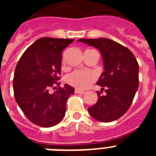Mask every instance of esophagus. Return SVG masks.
Instances as JSON below:
<instances>
[{"mask_svg":"<svg viewBox=\"0 0 156 156\" xmlns=\"http://www.w3.org/2000/svg\"><path fill=\"white\" fill-rule=\"evenodd\" d=\"M75 93L76 94H83L85 93V91H84V90H79V89H76V90H75Z\"/></svg>","mask_w":156,"mask_h":156,"instance_id":"1","label":"esophagus"}]
</instances>
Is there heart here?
Instances as JSON below:
<instances>
[{
	"label": "heart",
	"instance_id": "1",
	"mask_svg": "<svg viewBox=\"0 0 156 156\" xmlns=\"http://www.w3.org/2000/svg\"><path fill=\"white\" fill-rule=\"evenodd\" d=\"M96 80V75L91 72L80 71L76 70L69 74L66 78V83L70 86L79 89L84 90L94 82Z\"/></svg>",
	"mask_w": 156,
	"mask_h": 156
}]
</instances>
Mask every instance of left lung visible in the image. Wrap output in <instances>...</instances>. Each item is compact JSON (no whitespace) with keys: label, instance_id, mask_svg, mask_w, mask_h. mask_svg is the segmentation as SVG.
Returning <instances> with one entry per match:
<instances>
[{"label":"left lung","instance_id":"8db88e82","mask_svg":"<svg viewBox=\"0 0 156 156\" xmlns=\"http://www.w3.org/2000/svg\"><path fill=\"white\" fill-rule=\"evenodd\" d=\"M78 41L98 48L104 61V69L97 84L105 95L98 92V101L88 108L93 118L101 122L116 120L132 104L139 85V66L130 51L107 38L80 39Z\"/></svg>","mask_w":156,"mask_h":156}]
</instances>
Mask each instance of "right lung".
<instances>
[{
  "instance_id": "1",
  "label": "right lung",
  "mask_w": 156,
  "mask_h": 156,
  "mask_svg": "<svg viewBox=\"0 0 156 156\" xmlns=\"http://www.w3.org/2000/svg\"><path fill=\"white\" fill-rule=\"evenodd\" d=\"M73 39L43 37L30 45L17 63L13 79L16 102L27 119L42 127H51L63 119L66 101L74 89L68 84L53 94L50 88L59 86L62 52Z\"/></svg>"
}]
</instances>
